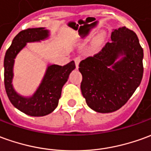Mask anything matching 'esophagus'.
Wrapping results in <instances>:
<instances>
[{
  "mask_svg": "<svg viewBox=\"0 0 151 151\" xmlns=\"http://www.w3.org/2000/svg\"><path fill=\"white\" fill-rule=\"evenodd\" d=\"M74 61H75V63H76V68H78V67H79V64H80V62H81V58H80V57H77V58H76L74 59Z\"/></svg>",
  "mask_w": 151,
  "mask_h": 151,
  "instance_id": "34e87169",
  "label": "esophagus"
}]
</instances>
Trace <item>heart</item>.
I'll return each instance as SVG.
<instances>
[{"mask_svg": "<svg viewBox=\"0 0 151 151\" xmlns=\"http://www.w3.org/2000/svg\"><path fill=\"white\" fill-rule=\"evenodd\" d=\"M101 38H102L101 36H99V37H98V39H101Z\"/></svg>", "mask_w": 151, "mask_h": 151, "instance_id": "obj_1", "label": "heart"}]
</instances>
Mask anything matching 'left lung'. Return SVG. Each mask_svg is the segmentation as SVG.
I'll return each instance as SVG.
<instances>
[{
	"mask_svg": "<svg viewBox=\"0 0 151 151\" xmlns=\"http://www.w3.org/2000/svg\"><path fill=\"white\" fill-rule=\"evenodd\" d=\"M112 42L81 62L82 95L91 109L117 111L132 97L143 76V49L136 33L126 27L113 29ZM119 60H118V59Z\"/></svg>",
	"mask_w": 151,
	"mask_h": 151,
	"instance_id": "1",
	"label": "left lung"
}]
</instances>
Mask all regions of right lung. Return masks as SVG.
I'll list each match as a JSON object with an SVG mask.
<instances>
[{
  "label": "right lung",
  "instance_id": "1",
  "mask_svg": "<svg viewBox=\"0 0 151 151\" xmlns=\"http://www.w3.org/2000/svg\"><path fill=\"white\" fill-rule=\"evenodd\" d=\"M48 36L49 31L45 28L22 30L14 38L4 59V82L7 96L16 109L32 117H42L53 112L58 105L62 87L67 81L70 72L76 68L74 61L63 66L49 65L41 84L32 96L24 97L14 90L12 85L14 58L27 45V42H40Z\"/></svg>",
  "mask_w": 151,
  "mask_h": 151
}]
</instances>
